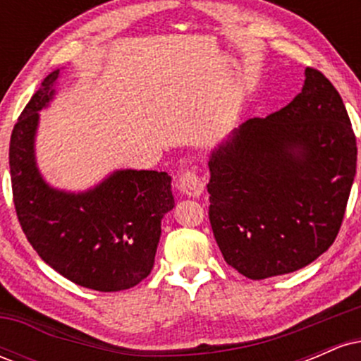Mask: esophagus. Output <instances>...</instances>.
I'll use <instances>...</instances> for the list:
<instances>
[{
  "label": "esophagus",
  "instance_id": "obj_1",
  "mask_svg": "<svg viewBox=\"0 0 361 361\" xmlns=\"http://www.w3.org/2000/svg\"><path fill=\"white\" fill-rule=\"evenodd\" d=\"M178 190L188 197H200L205 190V183L195 169H186L178 178Z\"/></svg>",
  "mask_w": 361,
  "mask_h": 361
}]
</instances>
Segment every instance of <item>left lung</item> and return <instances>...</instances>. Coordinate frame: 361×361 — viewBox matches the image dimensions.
<instances>
[{"instance_id": "8db88e82", "label": "left lung", "mask_w": 361, "mask_h": 361, "mask_svg": "<svg viewBox=\"0 0 361 361\" xmlns=\"http://www.w3.org/2000/svg\"><path fill=\"white\" fill-rule=\"evenodd\" d=\"M209 219L224 259L251 280L307 267L341 227L356 139L341 97L305 69L287 106L235 128L209 161Z\"/></svg>"}]
</instances>
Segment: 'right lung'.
I'll use <instances>...</instances> for the list:
<instances>
[{
    "label": "right lung",
    "mask_w": 361,
    "mask_h": 361,
    "mask_svg": "<svg viewBox=\"0 0 361 361\" xmlns=\"http://www.w3.org/2000/svg\"><path fill=\"white\" fill-rule=\"evenodd\" d=\"M57 78L59 69L45 78L11 132L16 217L40 258L68 280L98 292L135 287L152 270L161 219L175 207L171 176L120 169L82 193L45 183L35 163V132Z\"/></svg>",
    "instance_id": "obj_1"
}]
</instances>
